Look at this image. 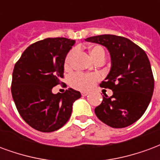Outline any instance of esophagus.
<instances>
[{"instance_id":"34e87169","label":"esophagus","mask_w":160,"mask_h":160,"mask_svg":"<svg viewBox=\"0 0 160 160\" xmlns=\"http://www.w3.org/2000/svg\"><path fill=\"white\" fill-rule=\"evenodd\" d=\"M81 94H82V96H87V95H88V92L82 91L81 93Z\"/></svg>"}]
</instances>
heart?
Segmentation results:
<instances>
[{"mask_svg": "<svg viewBox=\"0 0 160 160\" xmlns=\"http://www.w3.org/2000/svg\"><path fill=\"white\" fill-rule=\"evenodd\" d=\"M75 50L72 49L66 56L65 59V62H64V66L65 68H69L70 66V63L72 60V58L73 54H74ZM89 54L90 57L94 61H96L97 59L104 58L106 56L104 49L100 46H93L91 47L89 50ZM100 79V76L98 75L97 73H81V72H78L75 73L70 78V83L74 88H77L78 90H89L91 89L95 82Z\"/></svg>", "mask_w": 160, "mask_h": 160, "instance_id": "1", "label": "heart"}]
</instances>
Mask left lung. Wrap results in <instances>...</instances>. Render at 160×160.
<instances>
[{
    "instance_id": "8db88e82",
    "label": "left lung",
    "mask_w": 160,
    "mask_h": 160,
    "mask_svg": "<svg viewBox=\"0 0 160 160\" xmlns=\"http://www.w3.org/2000/svg\"><path fill=\"white\" fill-rule=\"evenodd\" d=\"M88 42L106 47L111 56V70L101 83L113 94H106L94 112L101 122L112 128H124L144 114L152 99L154 80L144 50L131 41L114 35L86 38Z\"/></svg>"
}]
</instances>
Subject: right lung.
<instances>
[{"label":"right lung","instance_id":"obj_1","mask_svg":"<svg viewBox=\"0 0 160 160\" xmlns=\"http://www.w3.org/2000/svg\"><path fill=\"white\" fill-rule=\"evenodd\" d=\"M75 40L46 38L24 50L14 66L11 91L22 118L33 129L52 132L68 121L72 105L81 93L69 88L53 94L52 88L64 78L65 59Z\"/></svg>","mask_w":160,"mask_h":160}]
</instances>
